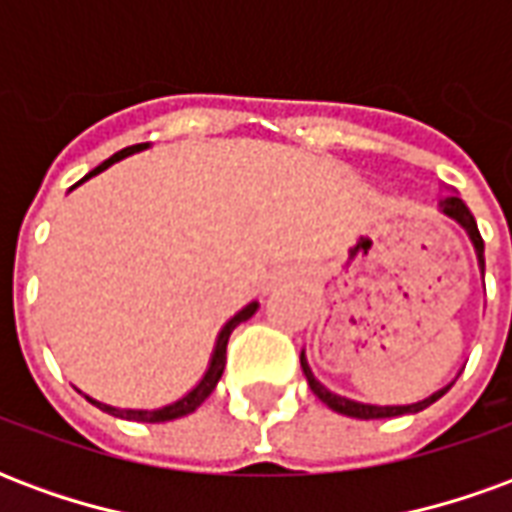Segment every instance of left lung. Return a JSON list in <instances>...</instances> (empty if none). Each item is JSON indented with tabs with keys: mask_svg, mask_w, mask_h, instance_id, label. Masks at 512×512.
I'll list each match as a JSON object with an SVG mask.
<instances>
[{
	"mask_svg": "<svg viewBox=\"0 0 512 512\" xmlns=\"http://www.w3.org/2000/svg\"><path fill=\"white\" fill-rule=\"evenodd\" d=\"M447 189V186H444ZM439 211L447 216V219H452V222L461 227L463 233L469 235V241H472L474 246V257H477V268H480V277H485V246H483V238H480V230H477V222H474L472 211L466 208V202L458 197V191L455 189H447V194L439 200ZM485 288V282H483ZM301 370H304V376H307V384H310L312 395L318 397V400H323L326 406L332 408V411H337V414H345V417H354V419H389V417H400V414H417V411H422V408H428L430 403H436L441 395H447L450 392V386L455 384V378H452L450 384H444L441 389H436V392H430L428 397H422V400H417V403H392V406H378V403H362V400H354V397H345V395H337V392H332L329 386L321 384L318 378H315V373H312L310 362H307V354L301 351Z\"/></svg>",
	"mask_w": 512,
	"mask_h": 512,
	"instance_id": "8db88e82",
	"label": "left lung"
}]
</instances>
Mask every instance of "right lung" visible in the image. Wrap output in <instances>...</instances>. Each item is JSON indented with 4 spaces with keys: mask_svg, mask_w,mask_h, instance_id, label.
<instances>
[{
    "mask_svg": "<svg viewBox=\"0 0 512 512\" xmlns=\"http://www.w3.org/2000/svg\"><path fill=\"white\" fill-rule=\"evenodd\" d=\"M147 147H150V142H139V145H131V147H123V150H117L115 156H109L106 161H101V164H98L93 172H87V175H84L79 183H73L71 191L76 189V186H82L84 180L101 175V172L112 167V164H117V161H123V158H128V156H134V153H142V150H147ZM257 307H260V301H249L246 307H241V310L235 312L230 321L224 323L222 329H219V334H216V343H213L211 359H208V367H205V373H202L200 381L191 386L186 395L178 397V400H172V403H167V406L120 408V406H109V403H104V400H95V397L84 395V392L82 395L87 397L93 406H98L101 411H106V414H112V417H120V419H131V422H169V419L186 417V414L197 411V408H200L202 403L211 397V392L216 389V384H219V378H222L224 365H227V343H230V334H233V329L238 326V323L249 321V318H252V315L257 312Z\"/></svg>",
    "mask_w": 512,
    "mask_h": 512,
    "instance_id": "right-lung-1",
    "label": "right lung"
}]
</instances>
